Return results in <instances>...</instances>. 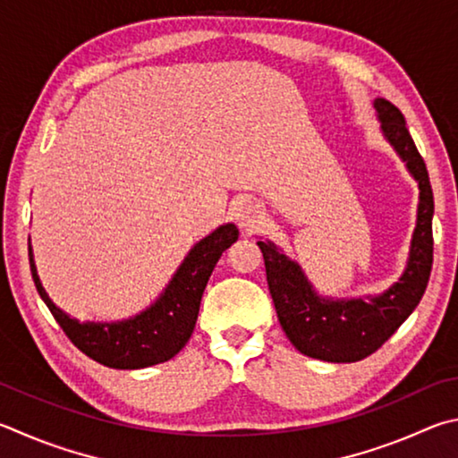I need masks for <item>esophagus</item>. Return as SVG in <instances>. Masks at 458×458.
Returning <instances> with one entry per match:
<instances>
[{
    "mask_svg": "<svg viewBox=\"0 0 458 458\" xmlns=\"http://www.w3.org/2000/svg\"><path fill=\"white\" fill-rule=\"evenodd\" d=\"M259 219H261V211L259 207L251 203V200H245V203H242V207L237 208V221H239V227H242L243 231H253L255 227L259 225Z\"/></svg>",
    "mask_w": 458,
    "mask_h": 458,
    "instance_id": "esophagus-1",
    "label": "esophagus"
}]
</instances>
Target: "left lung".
<instances>
[{"instance_id":"8db88e82","label":"left lung","mask_w":458,"mask_h":458,"mask_svg":"<svg viewBox=\"0 0 458 458\" xmlns=\"http://www.w3.org/2000/svg\"><path fill=\"white\" fill-rule=\"evenodd\" d=\"M374 106L378 110L384 134L406 160L408 171L420 187L419 223L412 237L411 261L400 282L370 301L324 300L311 290L300 266L279 253L276 245L258 242L266 261L271 300L285 335L301 354L326 362H358L374 354L419 306L432 269L435 199L427 165L408 132L403 112L384 98L376 100Z\"/></svg>"}]
</instances>
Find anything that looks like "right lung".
I'll list each match as a JSON object with an SVG mask.
<instances>
[{
	"label": "right lung",
	"mask_w": 458,
	"mask_h": 458,
	"mask_svg": "<svg viewBox=\"0 0 458 458\" xmlns=\"http://www.w3.org/2000/svg\"><path fill=\"white\" fill-rule=\"evenodd\" d=\"M237 235V227L229 223L199 242L155 306L120 324H80L55 308L39 284L31 247H28L30 269L39 298L80 352L108 368L134 370L166 362L184 348L195 330L200 298L215 263Z\"/></svg>",
	"instance_id": "add662e5"
}]
</instances>
